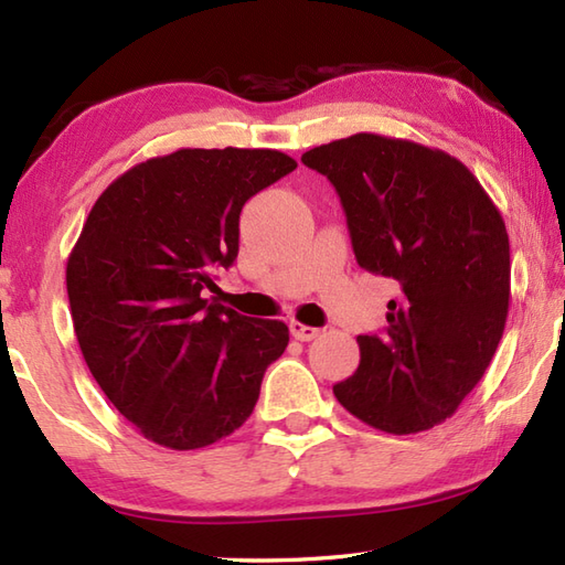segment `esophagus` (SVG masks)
Masks as SVG:
<instances>
[{
  "instance_id": "obj_1",
  "label": "esophagus",
  "mask_w": 565,
  "mask_h": 565,
  "mask_svg": "<svg viewBox=\"0 0 565 565\" xmlns=\"http://www.w3.org/2000/svg\"><path fill=\"white\" fill-rule=\"evenodd\" d=\"M289 328H291V334H294V338H296V340H301V342L316 340L318 334H320V330H318V328L303 326V322H298V320H291V322H289Z\"/></svg>"
}]
</instances>
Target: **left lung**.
Returning a JSON list of instances; mask_svg holds the SVG:
<instances>
[{
	"label": "left lung",
	"mask_w": 565,
	"mask_h": 565,
	"mask_svg": "<svg viewBox=\"0 0 565 565\" xmlns=\"http://www.w3.org/2000/svg\"><path fill=\"white\" fill-rule=\"evenodd\" d=\"M301 162L338 191L356 262L401 286L381 338H356L362 359L334 398L388 435L441 425L505 332V221L463 162L413 140L354 134Z\"/></svg>",
	"instance_id": "left-lung-1"
}]
</instances>
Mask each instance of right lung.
<instances>
[{
    "mask_svg": "<svg viewBox=\"0 0 565 565\" xmlns=\"http://www.w3.org/2000/svg\"><path fill=\"white\" fill-rule=\"evenodd\" d=\"M294 170L279 150L182 148L114 179L82 225L65 274L82 356L160 447L233 435L289 344L281 320L245 318L203 289L237 257L245 201Z\"/></svg>",
    "mask_w": 565,
    "mask_h": 565,
    "instance_id": "add662e5",
    "label": "right lung"
}]
</instances>
